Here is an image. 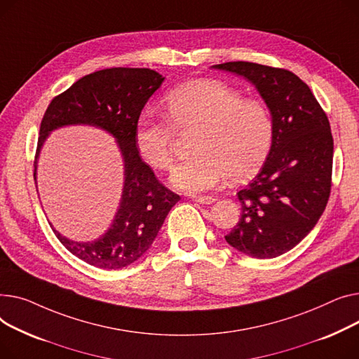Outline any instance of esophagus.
<instances>
[{
  "instance_id": "1",
  "label": "esophagus",
  "mask_w": 359,
  "mask_h": 359,
  "mask_svg": "<svg viewBox=\"0 0 359 359\" xmlns=\"http://www.w3.org/2000/svg\"><path fill=\"white\" fill-rule=\"evenodd\" d=\"M191 198L198 204H213L216 201L215 197H208V196H191Z\"/></svg>"
}]
</instances>
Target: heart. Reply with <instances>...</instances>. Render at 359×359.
<instances>
[{"mask_svg": "<svg viewBox=\"0 0 359 359\" xmlns=\"http://www.w3.org/2000/svg\"><path fill=\"white\" fill-rule=\"evenodd\" d=\"M168 120L143 114L135 130L142 158L156 170L170 168L180 135L197 132L194 156L174 168L171 182L201 193L226 181L254 177L273 140V118L266 105L216 79H197L166 95Z\"/></svg>", "mask_w": 359, "mask_h": 359, "instance_id": "obj_1", "label": "heart"}]
</instances>
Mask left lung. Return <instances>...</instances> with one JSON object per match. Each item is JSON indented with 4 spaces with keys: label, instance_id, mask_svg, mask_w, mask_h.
<instances>
[{
    "label": "left lung",
    "instance_id": "8db88e82",
    "mask_svg": "<svg viewBox=\"0 0 359 359\" xmlns=\"http://www.w3.org/2000/svg\"><path fill=\"white\" fill-rule=\"evenodd\" d=\"M213 68L254 83L273 118L266 161L238 193L242 215L224 239L252 258L280 257L310 233L326 208L333 162L327 116L307 83L287 69L242 60Z\"/></svg>",
    "mask_w": 359,
    "mask_h": 359
}]
</instances>
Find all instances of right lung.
<instances>
[{
  "mask_svg": "<svg viewBox=\"0 0 359 359\" xmlns=\"http://www.w3.org/2000/svg\"><path fill=\"white\" fill-rule=\"evenodd\" d=\"M163 76L147 68H110L78 79L56 95L41 118L34 161L49 133L62 126L90 124L113 135L124 161V185L113 224L100 239L74 242L53 229L72 255L101 269H121L137 261L154 243L180 196L158 181L136 147L135 130L144 104Z\"/></svg>",
  "mask_w": 359,
  "mask_h": 359,
  "instance_id": "1",
  "label": "right lung"
}]
</instances>
